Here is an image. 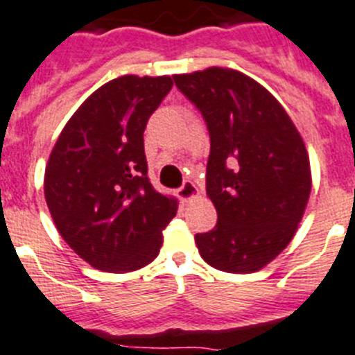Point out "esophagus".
Masks as SVG:
<instances>
[{"mask_svg":"<svg viewBox=\"0 0 355 355\" xmlns=\"http://www.w3.org/2000/svg\"><path fill=\"white\" fill-rule=\"evenodd\" d=\"M178 198L184 200V202H187V200L191 198H195V196H198V187L195 186V182H191V180H186L184 184H182L180 187H178Z\"/></svg>","mask_w":355,"mask_h":355,"instance_id":"esophagus-1","label":"esophagus"}]
</instances>
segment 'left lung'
Here are the masks:
<instances>
[{"label": "left lung", "instance_id": "obj_1", "mask_svg": "<svg viewBox=\"0 0 355 355\" xmlns=\"http://www.w3.org/2000/svg\"><path fill=\"white\" fill-rule=\"evenodd\" d=\"M173 80L211 137L205 186L218 223L195 236L200 255L229 273L261 270L289 245L306 211V144L284 107L239 71L209 67Z\"/></svg>", "mask_w": 355, "mask_h": 355}]
</instances>
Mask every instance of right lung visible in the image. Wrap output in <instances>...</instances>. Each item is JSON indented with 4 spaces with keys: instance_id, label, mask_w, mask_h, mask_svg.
Listing matches in <instances>:
<instances>
[{
    "instance_id": "add662e5",
    "label": "right lung",
    "mask_w": 355,
    "mask_h": 355,
    "mask_svg": "<svg viewBox=\"0 0 355 355\" xmlns=\"http://www.w3.org/2000/svg\"><path fill=\"white\" fill-rule=\"evenodd\" d=\"M171 76L125 75L80 105L58 135L44 196L64 241L92 268L125 273L159 255L177 200L148 178L144 128Z\"/></svg>"
}]
</instances>
